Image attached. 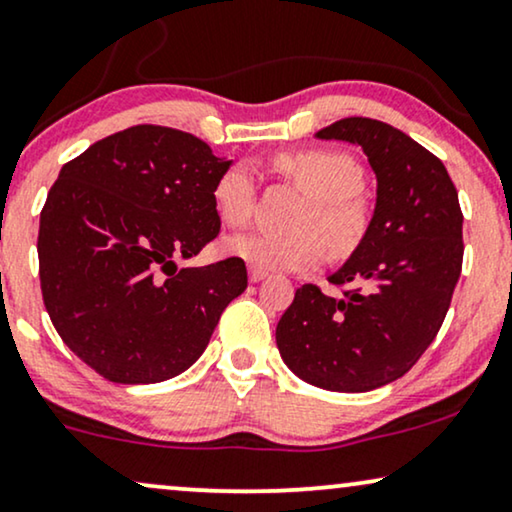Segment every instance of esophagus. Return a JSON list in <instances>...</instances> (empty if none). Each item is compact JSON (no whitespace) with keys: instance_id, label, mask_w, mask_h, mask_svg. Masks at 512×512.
<instances>
[{"instance_id":"esophagus-1","label":"esophagus","mask_w":512,"mask_h":512,"mask_svg":"<svg viewBox=\"0 0 512 512\" xmlns=\"http://www.w3.org/2000/svg\"><path fill=\"white\" fill-rule=\"evenodd\" d=\"M264 278H267V271L250 267V281H252V283H260V281H264Z\"/></svg>"}]
</instances>
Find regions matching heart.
<instances>
[{
  "label": "heart",
  "mask_w": 512,
  "mask_h": 512,
  "mask_svg": "<svg viewBox=\"0 0 512 512\" xmlns=\"http://www.w3.org/2000/svg\"><path fill=\"white\" fill-rule=\"evenodd\" d=\"M276 167L307 193L309 205L295 222V234L245 231L226 241V252L262 271H307L326 260V245L335 257H349L368 234L364 170L354 158L335 151L281 153ZM257 181L250 165L234 163L219 174L212 189L217 215L224 224L243 226L252 217Z\"/></svg>",
  "instance_id": "b5f03b06"
}]
</instances>
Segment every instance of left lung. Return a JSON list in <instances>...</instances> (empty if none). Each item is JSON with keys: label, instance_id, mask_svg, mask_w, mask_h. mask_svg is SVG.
<instances>
[{"label": "left lung", "instance_id": "8db88e82", "mask_svg": "<svg viewBox=\"0 0 512 512\" xmlns=\"http://www.w3.org/2000/svg\"><path fill=\"white\" fill-rule=\"evenodd\" d=\"M319 139L364 148L378 179L364 243L328 276L342 300L304 283L276 326V345L304 383L368 392L411 371L449 312L463 267V212L437 155L371 118H345Z\"/></svg>", "mask_w": 512, "mask_h": 512}]
</instances>
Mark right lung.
Masks as SVG:
<instances>
[{"label": "right lung", "instance_id": "obj_1", "mask_svg": "<svg viewBox=\"0 0 512 512\" xmlns=\"http://www.w3.org/2000/svg\"><path fill=\"white\" fill-rule=\"evenodd\" d=\"M229 165L189 132L137 125L61 167L37 236L44 307L61 340L111 383L184 373L248 288L238 257L177 269L217 238L212 189Z\"/></svg>", "mask_w": 512, "mask_h": 512}]
</instances>
